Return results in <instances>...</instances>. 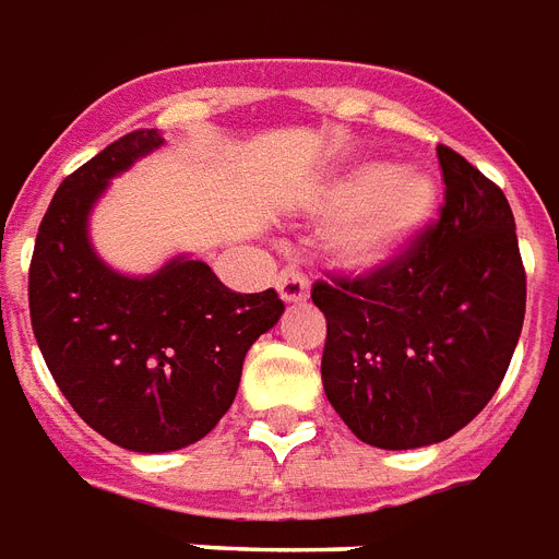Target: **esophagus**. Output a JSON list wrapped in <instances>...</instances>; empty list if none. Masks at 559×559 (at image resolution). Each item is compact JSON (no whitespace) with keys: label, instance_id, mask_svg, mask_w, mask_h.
Segmentation results:
<instances>
[{"label":"esophagus","instance_id":"obj_1","mask_svg":"<svg viewBox=\"0 0 559 559\" xmlns=\"http://www.w3.org/2000/svg\"><path fill=\"white\" fill-rule=\"evenodd\" d=\"M278 293L284 301H305L308 299V278L299 266H284L278 272Z\"/></svg>","mask_w":559,"mask_h":559}]
</instances>
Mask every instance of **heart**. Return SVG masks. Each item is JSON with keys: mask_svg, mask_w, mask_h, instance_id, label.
<instances>
[{"mask_svg": "<svg viewBox=\"0 0 559 559\" xmlns=\"http://www.w3.org/2000/svg\"><path fill=\"white\" fill-rule=\"evenodd\" d=\"M436 204V186L420 171L358 165L337 177L322 198V213L343 218L334 251L346 266L373 269L400 254L424 227Z\"/></svg>", "mask_w": 559, "mask_h": 559, "instance_id": "obj_1", "label": "heart"}]
</instances>
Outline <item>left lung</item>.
<instances>
[{
	"label": "left lung",
	"mask_w": 559,
	"mask_h": 559,
	"mask_svg": "<svg viewBox=\"0 0 559 559\" xmlns=\"http://www.w3.org/2000/svg\"><path fill=\"white\" fill-rule=\"evenodd\" d=\"M444 204L394 258L313 281L322 388L364 444L444 441L486 408L522 334L527 275L498 183L438 144Z\"/></svg>",
	"instance_id": "1"
}]
</instances>
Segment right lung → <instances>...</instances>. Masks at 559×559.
Listing matches in <instances>:
<instances>
[{"instance_id":"obj_1","label":"right lung","mask_w":559,"mask_h":559,"mask_svg":"<svg viewBox=\"0 0 559 559\" xmlns=\"http://www.w3.org/2000/svg\"><path fill=\"white\" fill-rule=\"evenodd\" d=\"M135 130L64 177L37 227L28 266L32 332L73 412L135 453L195 444L225 417L251 343L284 313L275 290L234 293L201 260L147 278L111 272L88 246L103 189L159 147Z\"/></svg>"}]
</instances>
